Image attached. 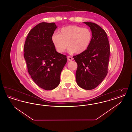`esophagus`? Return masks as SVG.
I'll list each match as a JSON object with an SVG mask.
<instances>
[{"label":"esophagus","instance_id":"obj_1","mask_svg":"<svg viewBox=\"0 0 132 132\" xmlns=\"http://www.w3.org/2000/svg\"><path fill=\"white\" fill-rule=\"evenodd\" d=\"M67 59H68V60H69V61H72V60H73V58L71 56H68V57H67Z\"/></svg>","mask_w":132,"mask_h":132}]
</instances>
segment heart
Here are the masks:
<instances>
[{
	"label": "heart",
	"instance_id": "1",
	"mask_svg": "<svg viewBox=\"0 0 132 132\" xmlns=\"http://www.w3.org/2000/svg\"><path fill=\"white\" fill-rule=\"evenodd\" d=\"M59 34L52 36V42L57 51L62 53L69 46V51L80 54L87 50L90 44L92 35L86 28L76 25H70L62 28Z\"/></svg>",
	"mask_w": 132,
	"mask_h": 132
}]
</instances>
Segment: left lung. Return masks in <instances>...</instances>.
I'll return each instance as SVG.
<instances>
[{"label": "left lung", "mask_w": 132, "mask_h": 132, "mask_svg": "<svg viewBox=\"0 0 132 132\" xmlns=\"http://www.w3.org/2000/svg\"><path fill=\"white\" fill-rule=\"evenodd\" d=\"M84 23L92 31L91 42L87 50L73 58L78 65L77 84L82 88L90 90L97 87L106 76L110 50L105 31L96 24Z\"/></svg>", "instance_id": "8db88e82"}]
</instances>
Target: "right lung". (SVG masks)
Returning <instances> with one entry per match:
<instances>
[{
	"label": "right lung",
	"mask_w": 132,
	"mask_h": 132,
	"mask_svg": "<svg viewBox=\"0 0 132 132\" xmlns=\"http://www.w3.org/2000/svg\"><path fill=\"white\" fill-rule=\"evenodd\" d=\"M54 23H40L28 34L24 47L28 71L35 83L45 90H52L60 83V76L67 56L57 52L52 42L56 29Z\"/></svg>",
	"instance_id": "1"
}]
</instances>
